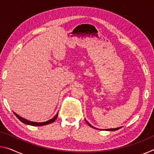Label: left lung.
I'll return each instance as SVG.
<instances>
[{
    "mask_svg": "<svg viewBox=\"0 0 154 154\" xmlns=\"http://www.w3.org/2000/svg\"><path fill=\"white\" fill-rule=\"evenodd\" d=\"M85 122H86L87 123V124L88 125V126H90V127H92V128H95V129H96V128H94V126H92V125H91L90 124H89V122H87V120H85ZM122 127H119V128H109V129H105V130H106V131H115V130H119V128H121Z\"/></svg>",
    "mask_w": 154,
    "mask_h": 154,
    "instance_id": "8db88e82",
    "label": "left lung"
}]
</instances>
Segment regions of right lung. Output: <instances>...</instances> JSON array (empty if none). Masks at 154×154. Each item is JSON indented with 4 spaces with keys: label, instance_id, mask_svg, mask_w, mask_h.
<instances>
[{
    "label": "right lung",
    "instance_id": "obj_1",
    "mask_svg": "<svg viewBox=\"0 0 154 154\" xmlns=\"http://www.w3.org/2000/svg\"><path fill=\"white\" fill-rule=\"evenodd\" d=\"M14 114L15 115V116H16L17 118L20 119V121L22 122V123L27 124V125H30V126H45V125H47V124H51V123H52V122H54L56 120L57 117H58V113H57L53 118L49 119V120H48V121H46L44 122H31L29 120H27V119H26L24 118H22V117H20V116H18V115L15 113H14Z\"/></svg>",
    "mask_w": 154,
    "mask_h": 154
}]
</instances>
